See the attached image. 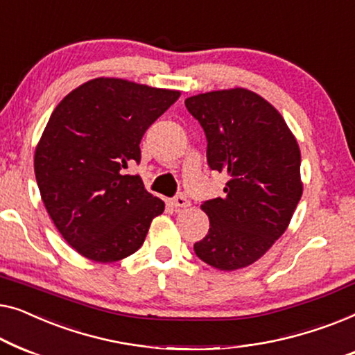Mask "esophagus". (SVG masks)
<instances>
[{"label":"esophagus","instance_id":"1","mask_svg":"<svg viewBox=\"0 0 355 355\" xmlns=\"http://www.w3.org/2000/svg\"><path fill=\"white\" fill-rule=\"evenodd\" d=\"M171 204L173 207H178V209H183V207H188L189 206V201L184 196H177L171 199Z\"/></svg>","mask_w":355,"mask_h":355}]
</instances>
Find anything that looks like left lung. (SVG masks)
Returning <instances> with one entry per match:
<instances>
[{
  "label": "left lung",
  "instance_id": "left-lung-1",
  "mask_svg": "<svg viewBox=\"0 0 355 355\" xmlns=\"http://www.w3.org/2000/svg\"><path fill=\"white\" fill-rule=\"evenodd\" d=\"M207 138V164L227 175L225 196L206 201L209 233L194 243L202 262L238 270L286 232L302 196L301 151L270 103L246 88L184 99Z\"/></svg>",
  "mask_w": 355,
  "mask_h": 355
}]
</instances>
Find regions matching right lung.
Returning a JSON list of instances; mask_svg holds the SVG:
<instances>
[{"label":"right lung","instance_id":"obj_1","mask_svg":"<svg viewBox=\"0 0 355 355\" xmlns=\"http://www.w3.org/2000/svg\"><path fill=\"white\" fill-rule=\"evenodd\" d=\"M178 98L175 89L99 77L53 111L35 149V177L54 225L83 257H128L164 212L162 199L123 168L139 162L144 132Z\"/></svg>","mask_w":355,"mask_h":355}]
</instances>
